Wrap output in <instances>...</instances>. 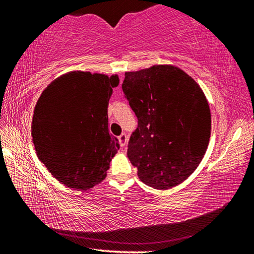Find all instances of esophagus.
Segmentation results:
<instances>
[{
  "mask_svg": "<svg viewBox=\"0 0 254 254\" xmlns=\"http://www.w3.org/2000/svg\"><path fill=\"white\" fill-rule=\"evenodd\" d=\"M119 141H120V144H121V147H126L127 142V136L126 133H122V134L119 136Z\"/></svg>",
  "mask_w": 254,
  "mask_h": 254,
  "instance_id": "obj_1",
  "label": "esophagus"
}]
</instances>
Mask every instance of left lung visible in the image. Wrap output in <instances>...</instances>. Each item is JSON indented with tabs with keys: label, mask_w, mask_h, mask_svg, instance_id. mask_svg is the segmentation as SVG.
I'll return each instance as SVG.
<instances>
[{
	"label": "left lung",
	"mask_w": 254,
	"mask_h": 254,
	"mask_svg": "<svg viewBox=\"0 0 254 254\" xmlns=\"http://www.w3.org/2000/svg\"><path fill=\"white\" fill-rule=\"evenodd\" d=\"M122 89L137 119L127 157L140 180L156 189L182 184L208 147L210 112L203 91L186 72L168 65L126 72Z\"/></svg>",
	"instance_id": "left-lung-1"
}]
</instances>
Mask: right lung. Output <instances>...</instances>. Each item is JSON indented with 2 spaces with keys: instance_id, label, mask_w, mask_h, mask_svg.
I'll return each mask as SVG.
<instances>
[{
  "instance_id": "obj_1",
  "label": "right lung",
  "mask_w": 254,
  "mask_h": 254,
  "mask_svg": "<svg viewBox=\"0 0 254 254\" xmlns=\"http://www.w3.org/2000/svg\"><path fill=\"white\" fill-rule=\"evenodd\" d=\"M119 77L72 71L54 80L34 107L38 158L65 186L86 190L106 177L119 140L109 132L107 106Z\"/></svg>"
}]
</instances>
